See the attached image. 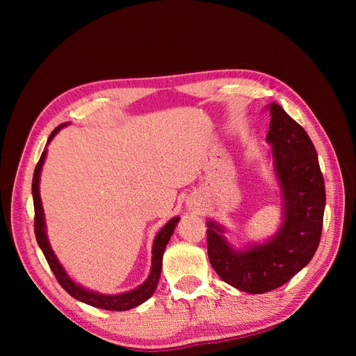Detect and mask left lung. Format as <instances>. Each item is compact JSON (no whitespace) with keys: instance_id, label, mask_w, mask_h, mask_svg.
I'll list each match as a JSON object with an SVG mask.
<instances>
[{"instance_id":"left-lung-1","label":"left lung","mask_w":356,"mask_h":356,"mask_svg":"<svg viewBox=\"0 0 356 356\" xmlns=\"http://www.w3.org/2000/svg\"><path fill=\"white\" fill-rule=\"evenodd\" d=\"M270 144L273 170L282 197L284 221L264 243L234 250L224 227L208 221V257L224 282L250 294L282 286L315 255L325 209V184L318 154L309 135L279 104L272 102Z\"/></svg>"}]
</instances>
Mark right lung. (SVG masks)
<instances>
[{
	"mask_svg": "<svg viewBox=\"0 0 356 356\" xmlns=\"http://www.w3.org/2000/svg\"><path fill=\"white\" fill-rule=\"evenodd\" d=\"M68 123H62L60 126H58L55 131H53L47 139V144L51 141L55 135L60 131L63 126H67ZM46 154L47 149L44 148L42 152L38 163L35 166L34 170V178H32V199H34V211H35V220H34V225H35V238H37V243L41 248L42 254H44L46 260L51 268V272L55 273L58 282L60 284V286L67 291V293L77 298L79 301H83V303L98 307V309H104V310H129L134 309L139 305H143L144 301H147L149 297L154 294V291L157 288L159 284V277L161 273V260H163V252L165 248L170 239L172 233H174L177 224L179 221V217H175L169 220L165 227L161 229L153 243V257H152V272H149L147 281L144 284L139 285L138 288L127 291V293H122V294H115V296H106V294H99L95 293V291L86 289L81 285L75 284L72 279L68 276V273L65 272V268L62 267V264L59 263L58 257L53 252L51 246L49 243L47 239V233H46V221H44V211H42V204H41V197H40V174H41V168L44 165L46 160Z\"/></svg>",
	"mask_w": 356,
	"mask_h": 356,
	"instance_id": "right-lung-1",
	"label": "right lung"
}]
</instances>
